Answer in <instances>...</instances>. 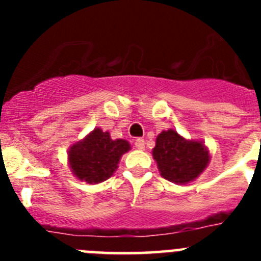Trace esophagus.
<instances>
[{
	"label": "esophagus",
	"instance_id": "34e87169",
	"mask_svg": "<svg viewBox=\"0 0 261 261\" xmlns=\"http://www.w3.org/2000/svg\"><path fill=\"white\" fill-rule=\"evenodd\" d=\"M135 145H136V147H137V149H140V150H144V149H145L144 138H137V140H136V142H135Z\"/></svg>",
	"mask_w": 261,
	"mask_h": 261
}]
</instances>
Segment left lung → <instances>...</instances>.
Listing matches in <instances>:
<instances>
[{
  "label": "left lung",
  "instance_id": "left-lung-1",
  "mask_svg": "<svg viewBox=\"0 0 261 261\" xmlns=\"http://www.w3.org/2000/svg\"><path fill=\"white\" fill-rule=\"evenodd\" d=\"M153 158L166 180L188 184L208 167L211 153L202 141L187 140L175 129H167L156 136Z\"/></svg>",
  "mask_w": 261,
  "mask_h": 261
}]
</instances>
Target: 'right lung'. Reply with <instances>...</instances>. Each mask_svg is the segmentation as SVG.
<instances>
[{
  "instance_id": "add662e5",
  "label": "right lung",
  "mask_w": 261,
  "mask_h": 261,
  "mask_svg": "<svg viewBox=\"0 0 261 261\" xmlns=\"http://www.w3.org/2000/svg\"><path fill=\"white\" fill-rule=\"evenodd\" d=\"M129 150L130 144L126 140H112L110 132L94 128L68 149L69 167L78 180L102 183L114 175L123 154Z\"/></svg>"
}]
</instances>
